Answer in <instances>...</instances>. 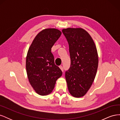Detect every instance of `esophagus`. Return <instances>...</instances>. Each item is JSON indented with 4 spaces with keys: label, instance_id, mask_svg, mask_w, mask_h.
<instances>
[{
    "label": "esophagus",
    "instance_id": "1",
    "mask_svg": "<svg viewBox=\"0 0 120 120\" xmlns=\"http://www.w3.org/2000/svg\"><path fill=\"white\" fill-rule=\"evenodd\" d=\"M60 70H61V71H62L63 72H64V68H63V67L62 66H60Z\"/></svg>",
    "mask_w": 120,
    "mask_h": 120
}]
</instances>
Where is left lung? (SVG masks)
I'll return each mask as SVG.
<instances>
[{"label":"left lung","instance_id":"left-lung-1","mask_svg":"<svg viewBox=\"0 0 120 120\" xmlns=\"http://www.w3.org/2000/svg\"><path fill=\"white\" fill-rule=\"evenodd\" d=\"M62 32L69 45L70 68L65 77L69 92L75 98L84 96L95 79L99 59L96 45L88 32L81 28H68Z\"/></svg>","mask_w":120,"mask_h":120}]
</instances>
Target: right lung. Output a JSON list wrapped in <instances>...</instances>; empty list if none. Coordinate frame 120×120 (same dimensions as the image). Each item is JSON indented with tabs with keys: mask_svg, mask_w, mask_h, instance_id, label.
I'll return each mask as SVG.
<instances>
[{
	"mask_svg": "<svg viewBox=\"0 0 120 120\" xmlns=\"http://www.w3.org/2000/svg\"><path fill=\"white\" fill-rule=\"evenodd\" d=\"M61 32L55 28L43 30L37 35L28 50L26 69L31 86L41 96L50 94L63 72L54 64L52 48Z\"/></svg>",
	"mask_w": 120,
	"mask_h": 120,
	"instance_id": "1",
	"label": "right lung"
}]
</instances>
